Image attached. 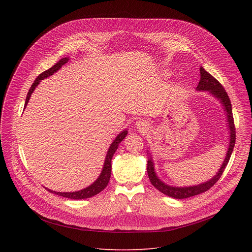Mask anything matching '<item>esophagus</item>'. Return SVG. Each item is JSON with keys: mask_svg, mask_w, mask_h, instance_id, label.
<instances>
[{"mask_svg": "<svg viewBox=\"0 0 252 252\" xmlns=\"http://www.w3.org/2000/svg\"><path fill=\"white\" fill-rule=\"evenodd\" d=\"M136 126L139 127V128H143V129H147V123H145V122H143V121H139V122H137L136 123Z\"/></svg>", "mask_w": 252, "mask_h": 252, "instance_id": "obj_1", "label": "esophagus"}]
</instances>
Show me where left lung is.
<instances>
[{"mask_svg":"<svg viewBox=\"0 0 252 252\" xmlns=\"http://www.w3.org/2000/svg\"><path fill=\"white\" fill-rule=\"evenodd\" d=\"M196 91L209 92L210 94L214 95L218 99H220V102L223 104L224 110L226 112V116H227V124H228L229 133H230L229 146H228L225 159L222 162V165L219 169L218 173L215 174L210 179V181L200 184V185H197V186H193V187L178 188V187H170V186L164 184L158 177L155 167H154V162L151 158H149V160H148V175H149V178H150L152 185L158 190L162 192L163 194L168 195L173 198H176V199L188 198V197H191V196L200 194L202 192L207 191L211 187H213L215 184H217V182L222 175V173L229 161L230 156L232 154V151H233V148L235 145V126H234L232 107H231V102H230L229 96H228L227 93L225 92L224 88L221 86V84L214 77H212L209 73H207V71L202 66H200V80L196 87Z\"/></svg>","mask_w":252,"mask_h":252,"instance_id":"left-lung-1","label":"left lung"}]
</instances>
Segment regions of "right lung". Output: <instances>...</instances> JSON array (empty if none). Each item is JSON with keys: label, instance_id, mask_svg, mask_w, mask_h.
I'll return each mask as SVG.
<instances>
[{"label": "right lung", "instance_id": "obj_1", "mask_svg": "<svg viewBox=\"0 0 252 252\" xmlns=\"http://www.w3.org/2000/svg\"><path fill=\"white\" fill-rule=\"evenodd\" d=\"M69 60V58H63L62 60H60L56 64H54L52 67H50L49 69L45 70L44 73H42L41 75L38 76V78L34 80L33 84L32 85L31 89L29 90V93L27 94V97H26V101H25V106L24 109L27 106L29 100H30V97L32 94V92L34 91V89L37 88V86L40 84V82L44 79H47L48 77L54 75L57 70H59L65 63H67V61ZM127 134V130H124L122 131L121 133H119V135L115 138V140L112 142V145L109 149V151H107V154H106V157H105V159H104V164H103V167H102V170L99 174V176L97 177L96 181L91 185L90 187L82 189V190H79V191H74V192H57V191H54V190H51V189H48L50 192L52 193H55V194H58V195H61L63 197H66V198H71V199H84V198H89V197H92L97 193H99L102 189H104L107 186V184H109L110 182V178H111V173H112V158H113V156L114 154L116 153L120 142L126 136Z\"/></svg>", "mask_w": 252, "mask_h": 252}]
</instances>
